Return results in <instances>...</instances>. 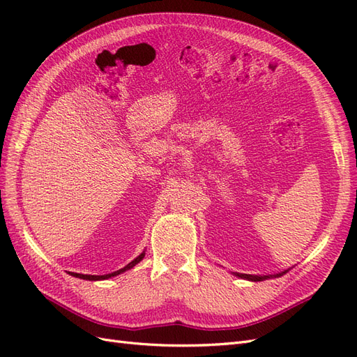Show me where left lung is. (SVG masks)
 Returning <instances> with one entry per match:
<instances>
[{"label": "left lung", "mask_w": 357, "mask_h": 357, "mask_svg": "<svg viewBox=\"0 0 357 357\" xmlns=\"http://www.w3.org/2000/svg\"><path fill=\"white\" fill-rule=\"evenodd\" d=\"M289 269H284L282 273H277V274H269V275H252V274H240V273H232L235 277H240L244 280H248V282H264V280L268 278H277V277H282L284 275Z\"/></svg>", "instance_id": "1"}]
</instances>
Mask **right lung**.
Segmentation results:
<instances>
[{"instance_id": "1", "label": "right lung", "mask_w": 357, "mask_h": 357, "mask_svg": "<svg viewBox=\"0 0 357 357\" xmlns=\"http://www.w3.org/2000/svg\"><path fill=\"white\" fill-rule=\"evenodd\" d=\"M146 256V252H143L139 256H137L132 262H129L126 266L117 269V271L112 273V274H105V275H88V274H77V273H70L73 277H77V278H82V280H89V282H98V280H107V278H112V277H116L119 274H122L125 271H128V269L134 268L137 264H139L143 261V257Z\"/></svg>"}]
</instances>
